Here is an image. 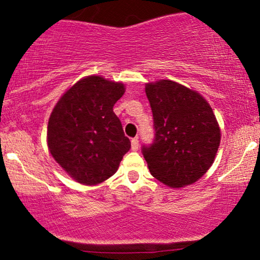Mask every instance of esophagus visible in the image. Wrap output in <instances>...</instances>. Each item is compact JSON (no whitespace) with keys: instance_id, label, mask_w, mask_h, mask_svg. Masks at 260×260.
<instances>
[{"instance_id":"esophagus-1","label":"esophagus","mask_w":260,"mask_h":260,"mask_svg":"<svg viewBox=\"0 0 260 260\" xmlns=\"http://www.w3.org/2000/svg\"><path fill=\"white\" fill-rule=\"evenodd\" d=\"M131 143H132V150L133 151L138 150V149H139V140L137 138H133L132 142H131Z\"/></svg>"}]
</instances>
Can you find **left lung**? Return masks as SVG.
Returning a JSON list of instances; mask_svg holds the SVG:
<instances>
[{
    "label": "left lung",
    "mask_w": 260,
    "mask_h": 260,
    "mask_svg": "<svg viewBox=\"0 0 260 260\" xmlns=\"http://www.w3.org/2000/svg\"><path fill=\"white\" fill-rule=\"evenodd\" d=\"M145 92L155 134L142 153L150 174L172 188L193 183L210 168L220 144L213 110L202 95L172 80L149 83Z\"/></svg>",
    "instance_id": "8db88e82"
}]
</instances>
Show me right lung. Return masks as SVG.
Segmentation results:
<instances>
[{"label":"right lung","instance_id":"1","mask_svg":"<svg viewBox=\"0 0 260 260\" xmlns=\"http://www.w3.org/2000/svg\"><path fill=\"white\" fill-rule=\"evenodd\" d=\"M123 92L121 83L86 77L66 92L50 116V153L79 183L96 184L111 177L131 149L113 112Z\"/></svg>","mask_w":260,"mask_h":260}]
</instances>
